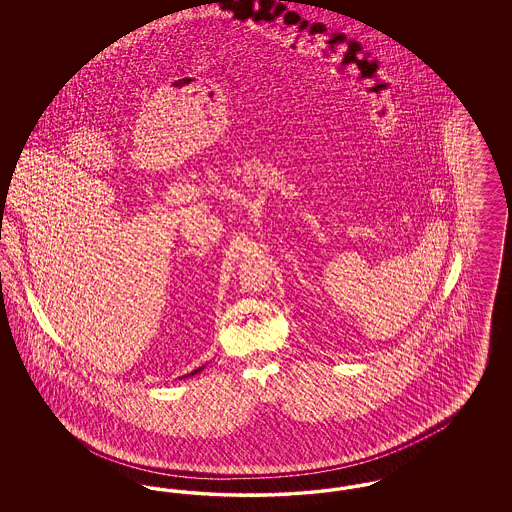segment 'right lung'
Here are the masks:
<instances>
[{"label": "right lung", "mask_w": 512, "mask_h": 512, "mask_svg": "<svg viewBox=\"0 0 512 512\" xmlns=\"http://www.w3.org/2000/svg\"><path fill=\"white\" fill-rule=\"evenodd\" d=\"M195 372H199V368H197V370H194V372H192V374H195Z\"/></svg>", "instance_id": "right-lung-1"}]
</instances>
